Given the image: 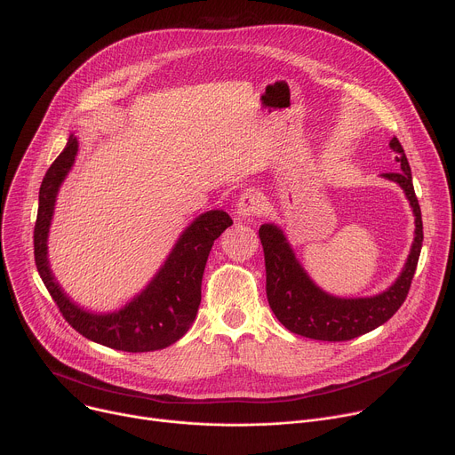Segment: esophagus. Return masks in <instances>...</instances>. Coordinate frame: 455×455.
<instances>
[{
    "mask_svg": "<svg viewBox=\"0 0 455 455\" xmlns=\"http://www.w3.org/2000/svg\"><path fill=\"white\" fill-rule=\"evenodd\" d=\"M267 211V200L259 190L246 188L237 200V214L243 218L261 216Z\"/></svg>",
    "mask_w": 455,
    "mask_h": 455,
    "instance_id": "34e87169",
    "label": "esophagus"
}]
</instances>
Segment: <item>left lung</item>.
<instances>
[{"label":"left lung","mask_w":455,"mask_h":455,"mask_svg":"<svg viewBox=\"0 0 455 455\" xmlns=\"http://www.w3.org/2000/svg\"><path fill=\"white\" fill-rule=\"evenodd\" d=\"M388 148L398 153L396 160L402 171L381 176L396 181L405 190L416 216V237L402 275L387 291L371 299H337L323 293L306 275L283 232L274 225L259 228L265 251L268 304L291 333L323 342L351 340L381 326L405 302L421 253L423 221L405 151L396 137L388 142Z\"/></svg>","instance_id":"1"}]
</instances>
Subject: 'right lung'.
Here are the masks:
<instances>
[{
  "label": "right lung",
  "mask_w": 455,
  "mask_h": 455,
  "mask_svg": "<svg viewBox=\"0 0 455 455\" xmlns=\"http://www.w3.org/2000/svg\"><path fill=\"white\" fill-rule=\"evenodd\" d=\"M76 155L77 139L72 135L67 148L48 167L39 188V209L34 227L37 272L64 320L83 337L127 353L164 349L180 340L196 318L211 248L223 230L232 225V218L223 211L202 214L181 234L151 284L124 309L108 315L83 311L60 291L46 259V237L55 194L64 176L72 169Z\"/></svg>",
  "instance_id": "1"
}]
</instances>
